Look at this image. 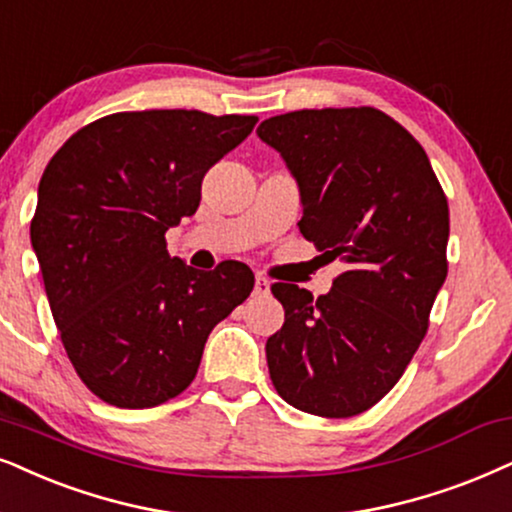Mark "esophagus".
Instances as JSON below:
<instances>
[{"label": "esophagus", "mask_w": 512, "mask_h": 512, "mask_svg": "<svg viewBox=\"0 0 512 512\" xmlns=\"http://www.w3.org/2000/svg\"><path fill=\"white\" fill-rule=\"evenodd\" d=\"M269 293V281L264 276L255 278V295H267Z\"/></svg>", "instance_id": "obj_1"}]
</instances>
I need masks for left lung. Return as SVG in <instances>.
<instances>
[{
	"mask_svg": "<svg viewBox=\"0 0 512 512\" xmlns=\"http://www.w3.org/2000/svg\"><path fill=\"white\" fill-rule=\"evenodd\" d=\"M257 137L300 186L302 236L345 262L316 300L271 286L286 309L267 340L271 383L304 413L357 416L397 385L428 333L449 269L446 196L423 146L378 108L276 115Z\"/></svg>",
	"mask_w": 512,
	"mask_h": 512,
	"instance_id": "left-lung-1",
	"label": "left lung"
}]
</instances>
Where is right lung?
Listing matches in <instances>:
<instances>
[{"instance_id":"right-lung-1","label":"right lung","mask_w":512,"mask_h":512,"mask_svg":"<svg viewBox=\"0 0 512 512\" xmlns=\"http://www.w3.org/2000/svg\"><path fill=\"white\" fill-rule=\"evenodd\" d=\"M255 122L181 108L113 113L49 160L32 250L70 364L106 404L151 409L184 392L212 328L255 286L245 264L198 271L165 241L198 210L205 172Z\"/></svg>"}]
</instances>
